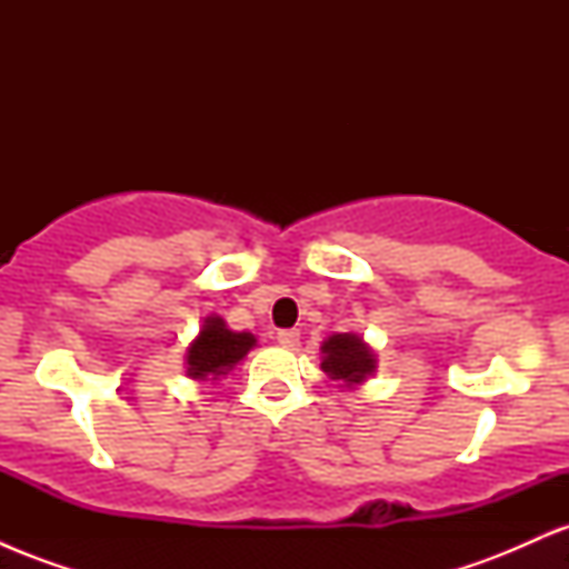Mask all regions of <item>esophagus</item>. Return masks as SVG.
<instances>
[{"label":"esophagus","mask_w":569,"mask_h":569,"mask_svg":"<svg viewBox=\"0 0 569 569\" xmlns=\"http://www.w3.org/2000/svg\"><path fill=\"white\" fill-rule=\"evenodd\" d=\"M278 342L283 345V348H297V345H299V331L297 329H280L278 331Z\"/></svg>","instance_id":"esophagus-1"}]
</instances>
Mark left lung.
Instances as JSON below:
<instances>
[{"label":"left lung","mask_w":569,"mask_h":569,"mask_svg":"<svg viewBox=\"0 0 569 569\" xmlns=\"http://www.w3.org/2000/svg\"><path fill=\"white\" fill-rule=\"evenodd\" d=\"M321 369L331 380L342 382H363L375 371V356L361 337L356 335H335L323 342V363Z\"/></svg>","instance_id":"obj_1"}]
</instances>
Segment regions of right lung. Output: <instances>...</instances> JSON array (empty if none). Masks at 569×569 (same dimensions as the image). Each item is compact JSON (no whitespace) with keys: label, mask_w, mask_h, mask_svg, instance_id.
Masks as SVG:
<instances>
[{"label":"right lung","mask_w":569,"mask_h":569,"mask_svg":"<svg viewBox=\"0 0 569 569\" xmlns=\"http://www.w3.org/2000/svg\"><path fill=\"white\" fill-rule=\"evenodd\" d=\"M253 342L257 339L248 335V331H230L221 318H208L200 337L189 348V377L206 380L211 375L217 380L219 375H224L234 363L243 361L246 352L253 348Z\"/></svg>","instance_id":"obj_1"}]
</instances>
